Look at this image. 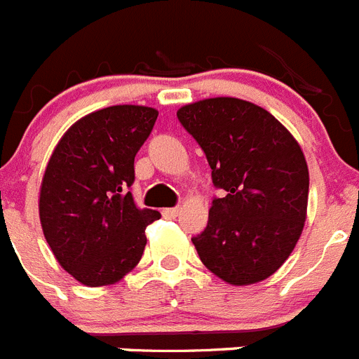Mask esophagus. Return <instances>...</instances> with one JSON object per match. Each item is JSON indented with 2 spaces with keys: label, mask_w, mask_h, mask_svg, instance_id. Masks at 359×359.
<instances>
[{
  "label": "esophagus",
  "mask_w": 359,
  "mask_h": 359,
  "mask_svg": "<svg viewBox=\"0 0 359 359\" xmlns=\"http://www.w3.org/2000/svg\"><path fill=\"white\" fill-rule=\"evenodd\" d=\"M179 212H180V208H168L163 211V216L168 219H173L179 216Z\"/></svg>",
  "instance_id": "esophagus-1"
}]
</instances>
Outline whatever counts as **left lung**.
<instances>
[{
  "instance_id": "8db88e82",
  "label": "left lung",
  "mask_w": 359,
  "mask_h": 359,
  "mask_svg": "<svg viewBox=\"0 0 359 359\" xmlns=\"http://www.w3.org/2000/svg\"><path fill=\"white\" fill-rule=\"evenodd\" d=\"M180 125L211 166L208 227L191 241L215 276L234 286L259 283L288 259L306 222L309 173L304 154L264 109L238 98L184 105Z\"/></svg>"
}]
</instances>
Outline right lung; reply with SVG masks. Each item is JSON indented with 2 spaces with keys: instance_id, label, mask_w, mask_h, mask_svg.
<instances>
[{
  "instance_id": "1",
  "label": "right lung",
  "mask_w": 359,
  "mask_h": 359,
  "mask_svg": "<svg viewBox=\"0 0 359 359\" xmlns=\"http://www.w3.org/2000/svg\"><path fill=\"white\" fill-rule=\"evenodd\" d=\"M159 112L114 105L79 119L59 141L44 172L39 216L53 256L86 286L127 276L143 256L144 229L159 211L135 205L134 157Z\"/></svg>"
}]
</instances>
